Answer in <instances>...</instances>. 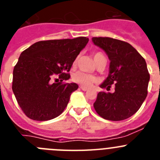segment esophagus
I'll use <instances>...</instances> for the list:
<instances>
[{
    "label": "esophagus",
    "instance_id": "obj_1",
    "mask_svg": "<svg viewBox=\"0 0 160 160\" xmlns=\"http://www.w3.org/2000/svg\"><path fill=\"white\" fill-rule=\"evenodd\" d=\"M80 88H81L82 90H83V91H87V90H89V89L87 88V87H80Z\"/></svg>",
    "mask_w": 160,
    "mask_h": 160
}]
</instances>
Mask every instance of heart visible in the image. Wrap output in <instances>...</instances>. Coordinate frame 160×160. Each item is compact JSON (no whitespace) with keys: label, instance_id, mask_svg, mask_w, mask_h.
<instances>
[{"label":"heart","instance_id":"obj_1","mask_svg":"<svg viewBox=\"0 0 160 160\" xmlns=\"http://www.w3.org/2000/svg\"><path fill=\"white\" fill-rule=\"evenodd\" d=\"M102 53L100 52H95L93 53V58H94L95 63L97 62L98 58L102 56ZM78 62V58H76L73 62V66H75L76 63ZM72 79L74 82L78 83V84L82 85V87H90V86H92L94 82H96L97 78L94 77V75H90V74H87L83 72L78 71L75 73H73Z\"/></svg>","mask_w":160,"mask_h":160}]
</instances>
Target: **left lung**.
Here are the masks:
<instances>
[{"mask_svg": "<svg viewBox=\"0 0 160 160\" xmlns=\"http://www.w3.org/2000/svg\"><path fill=\"white\" fill-rule=\"evenodd\" d=\"M94 45L105 50L111 61L110 73L100 87L94 107L102 118L111 121L127 119L140 108L148 95L150 73L146 61L128 42L111 38H93Z\"/></svg>", "mask_w": 160, "mask_h": 160, "instance_id": "1", "label": "left lung"}]
</instances>
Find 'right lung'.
I'll list each match as a JSON object with an SVG mask.
<instances>
[{
	"label": "right lung",
	"mask_w": 160,
	"mask_h": 160,
	"mask_svg": "<svg viewBox=\"0 0 160 160\" xmlns=\"http://www.w3.org/2000/svg\"><path fill=\"white\" fill-rule=\"evenodd\" d=\"M88 41L87 37L41 41L21 53L13 69L12 89L28 118L46 121L64 111L71 93L78 88L64 80L70 78L68 72L73 60Z\"/></svg>",
	"instance_id": "obj_1"
}]
</instances>
